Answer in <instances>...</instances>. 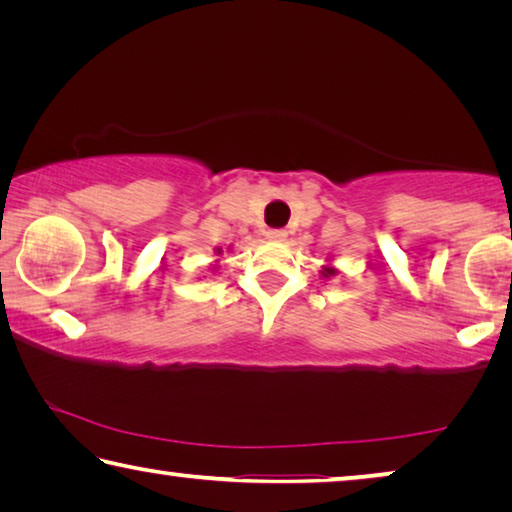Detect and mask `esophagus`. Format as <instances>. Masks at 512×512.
<instances>
[{"instance_id":"obj_1","label":"esophagus","mask_w":512,"mask_h":512,"mask_svg":"<svg viewBox=\"0 0 512 512\" xmlns=\"http://www.w3.org/2000/svg\"><path fill=\"white\" fill-rule=\"evenodd\" d=\"M266 237L271 239V241H284V239H287V230H282V228L266 230Z\"/></svg>"}]
</instances>
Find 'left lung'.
Returning a JSON list of instances; mask_svg holds the SVG:
<instances>
[{
	"mask_svg": "<svg viewBox=\"0 0 512 512\" xmlns=\"http://www.w3.org/2000/svg\"><path fill=\"white\" fill-rule=\"evenodd\" d=\"M334 273H336V271H334V268H325V271H323V275H325V277H329V275H334Z\"/></svg>",
	"mask_w": 512,
	"mask_h": 512,
	"instance_id": "8db88e82",
	"label": "left lung"
}]
</instances>
